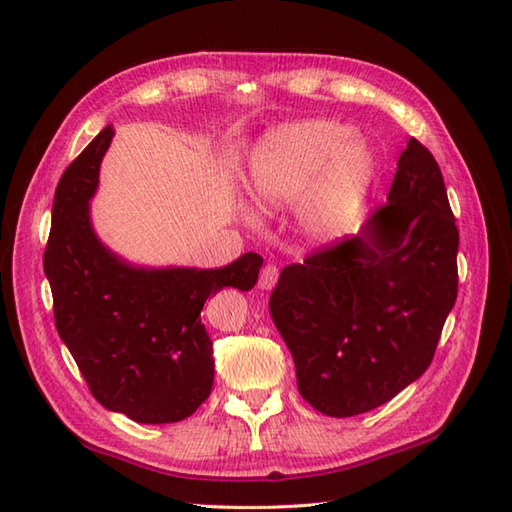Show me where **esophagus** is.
Listing matches in <instances>:
<instances>
[{"label": "esophagus", "mask_w": 512, "mask_h": 512, "mask_svg": "<svg viewBox=\"0 0 512 512\" xmlns=\"http://www.w3.org/2000/svg\"><path fill=\"white\" fill-rule=\"evenodd\" d=\"M277 277H279V268L275 264H266L262 268V273H259V281L257 286L262 290H270L275 284H277Z\"/></svg>", "instance_id": "1"}]
</instances>
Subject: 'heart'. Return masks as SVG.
<instances>
[{
    "label": "heart",
    "mask_w": 512,
    "mask_h": 512,
    "mask_svg": "<svg viewBox=\"0 0 512 512\" xmlns=\"http://www.w3.org/2000/svg\"><path fill=\"white\" fill-rule=\"evenodd\" d=\"M352 129L336 121H306L275 129L248 160L246 193L255 209L275 213L301 195V224L332 239L350 222L374 176V158Z\"/></svg>",
    "instance_id": "1"
}]
</instances>
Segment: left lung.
Listing matches in <instances>:
<instances>
[{"label":"left lung","mask_w":512,"mask_h":512,"mask_svg":"<svg viewBox=\"0 0 512 512\" xmlns=\"http://www.w3.org/2000/svg\"><path fill=\"white\" fill-rule=\"evenodd\" d=\"M458 244L442 171L411 138L363 231L281 270L270 317L314 409L372 411L427 372L458 297Z\"/></svg>","instance_id":"obj_1"}]
</instances>
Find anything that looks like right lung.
Returning <instances> with one entry per match:
<instances>
[{
    "label": "right lung",
    "mask_w": 512,
    "mask_h": 512,
    "mask_svg": "<svg viewBox=\"0 0 512 512\" xmlns=\"http://www.w3.org/2000/svg\"><path fill=\"white\" fill-rule=\"evenodd\" d=\"M112 140L105 127L54 191L43 270L57 332L105 409L143 424L189 418L213 389V343L200 312L222 288L250 290L264 259L213 270L127 266L90 226L88 202Z\"/></svg>",
    "instance_id": "1"
}]
</instances>
